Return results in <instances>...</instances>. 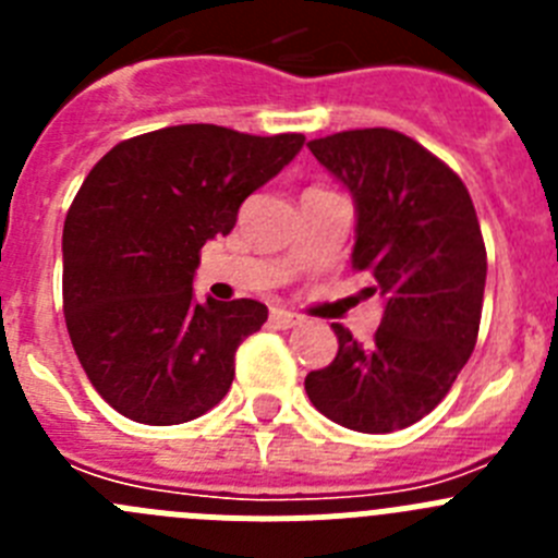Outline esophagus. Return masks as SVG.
<instances>
[{
	"mask_svg": "<svg viewBox=\"0 0 558 558\" xmlns=\"http://www.w3.org/2000/svg\"><path fill=\"white\" fill-rule=\"evenodd\" d=\"M270 324H274L276 329H293L302 324V318L295 313H290V310H282V307H274L270 310Z\"/></svg>",
	"mask_w": 558,
	"mask_h": 558,
	"instance_id": "esophagus-1",
	"label": "esophagus"
}]
</instances>
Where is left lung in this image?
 <instances>
[{
  "label": "left lung",
  "instance_id": "1",
  "mask_svg": "<svg viewBox=\"0 0 558 558\" xmlns=\"http://www.w3.org/2000/svg\"><path fill=\"white\" fill-rule=\"evenodd\" d=\"M310 150L352 192V268L386 302L372 343L332 324L338 354L304 379L307 397L357 433L411 427L447 397L477 340L486 245L456 172L391 128L340 131Z\"/></svg>",
  "mask_w": 558,
  "mask_h": 558
}]
</instances>
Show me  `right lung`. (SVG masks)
Here are the masks:
<instances>
[{
  "label": "right lung",
  "instance_id": "right-lung-1",
  "mask_svg": "<svg viewBox=\"0 0 558 558\" xmlns=\"http://www.w3.org/2000/svg\"><path fill=\"white\" fill-rule=\"evenodd\" d=\"M302 133L172 125L113 145L63 223V315L83 372L122 416L181 425L229 393L234 352L268 322L254 299L192 295L201 248L229 234Z\"/></svg>",
  "mask_w": 558,
  "mask_h": 558
}]
</instances>
